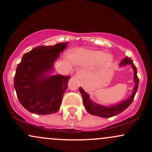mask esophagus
Returning <instances> with one entry per match:
<instances>
[{
    "label": "esophagus",
    "instance_id": "34e87169",
    "mask_svg": "<svg viewBox=\"0 0 152 152\" xmlns=\"http://www.w3.org/2000/svg\"><path fill=\"white\" fill-rule=\"evenodd\" d=\"M76 77L80 79V78H81L83 76H84V72L82 71H77V73H76Z\"/></svg>",
    "mask_w": 152,
    "mask_h": 152
}]
</instances>
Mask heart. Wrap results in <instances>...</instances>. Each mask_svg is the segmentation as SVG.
<instances>
[{
    "label": "heart",
    "mask_w": 152,
    "mask_h": 152,
    "mask_svg": "<svg viewBox=\"0 0 152 152\" xmlns=\"http://www.w3.org/2000/svg\"><path fill=\"white\" fill-rule=\"evenodd\" d=\"M71 60L80 66H91L99 61L102 66H108L112 61V56L109 53H103L100 50L78 49L69 54Z\"/></svg>",
    "instance_id": "1"
}]
</instances>
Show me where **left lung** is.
Instances as JSON below:
<instances>
[{"instance_id":"obj_1","label":"left lung","mask_w":152,"mask_h":152,"mask_svg":"<svg viewBox=\"0 0 152 152\" xmlns=\"http://www.w3.org/2000/svg\"><path fill=\"white\" fill-rule=\"evenodd\" d=\"M131 65L134 71V87L133 88V91L129 98L125 100L121 101L119 103L116 104H113L111 106H104L102 104H99L95 103L90 99V96L87 94L84 90L80 87V93L81 94V96L83 98V105L85 109L88 113L94 116H100L103 118H109L112 116H116L120 113L123 112L125 109L129 106V105L133 102L134 96L137 93L139 86V78L137 77V70L136 66H134L133 61L129 57H126L120 62L119 67H124L125 66Z\"/></svg>"}]
</instances>
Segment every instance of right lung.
<instances>
[{"instance_id":"right-lung-1","label":"right lung","mask_w":152,"mask_h":152,"mask_svg":"<svg viewBox=\"0 0 152 152\" xmlns=\"http://www.w3.org/2000/svg\"><path fill=\"white\" fill-rule=\"evenodd\" d=\"M67 44L40 46L23 56L17 66L14 88L19 102L30 112L47 115L60 109L70 76L51 74L54 63Z\"/></svg>"}]
</instances>
